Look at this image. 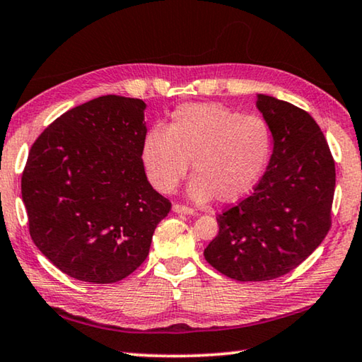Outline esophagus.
I'll list each match as a JSON object with an SVG mask.
<instances>
[{
  "instance_id": "obj_1",
  "label": "esophagus",
  "mask_w": 362,
  "mask_h": 362,
  "mask_svg": "<svg viewBox=\"0 0 362 362\" xmlns=\"http://www.w3.org/2000/svg\"><path fill=\"white\" fill-rule=\"evenodd\" d=\"M173 211L177 212V214H185V216H194V209H192V207H188L185 204H179L175 203L173 206Z\"/></svg>"
}]
</instances>
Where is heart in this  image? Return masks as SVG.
<instances>
[{"mask_svg": "<svg viewBox=\"0 0 362 362\" xmlns=\"http://www.w3.org/2000/svg\"><path fill=\"white\" fill-rule=\"evenodd\" d=\"M272 151V134L265 119L235 112L220 103H185L174 110L168 129L155 126L142 146L144 164L159 192H174L187 175L188 193L204 203H233L252 188Z\"/></svg>", "mask_w": 362, "mask_h": 362, "instance_id": "1", "label": "heart"}]
</instances>
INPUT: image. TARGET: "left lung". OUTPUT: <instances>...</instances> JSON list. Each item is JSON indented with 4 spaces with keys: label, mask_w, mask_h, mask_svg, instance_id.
<instances>
[{
    "label": "left lung",
    "mask_w": 362,
    "mask_h": 362,
    "mask_svg": "<svg viewBox=\"0 0 362 362\" xmlns=\"http://www.w3.org/2000/svg\"><path fill=\"white\" fill-rule=\"evenodd\" d=\"M273 155L254 193L217 216L204 249L209 265L236 281H269L313 254L332 225L335 163L305 110L259 94Z\"/></svg>",
    "instance_id": "8db88e82"
}]
</instances>
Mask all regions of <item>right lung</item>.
I'll use <instances>...</instances> for the list:
<instances>
[{
    "label": "right lung",
    "instance_id": "add662e5",
    "mask_svg": "<svg viewBox=\"0 0 362 362\" xmlns=\"http://www.w3.org/2000/svg\"><path fill=\"white\" fill-rule=\"evenodd\" d=\"M145 107L97 97L59 116L30 148L22 174L30 236L71 278L110 284L129 276L170 211L145 175Z\"/></svg>",
    "mask_w": 362,
    "mask_h": 362
}]
</instances>
